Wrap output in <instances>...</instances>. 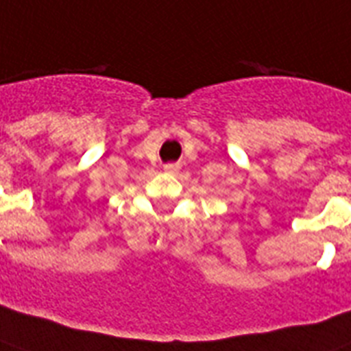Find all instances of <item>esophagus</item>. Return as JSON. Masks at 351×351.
<instances>
[{"label": "esophagus", "mask_w": 351, "mask_h": 351, "mask_svg": "<svg viewBox=\"0 0 351 351\" xmlns=\"http://www.w3.org/2000/svg\"><path fill=\"white\" fill-rule=\"evenodd\" d=\"M164 171H165V173H176V171H178V165L167 164V165H164Z\"/></svg>", "instance_id": "34e87169"}]
</instances>
